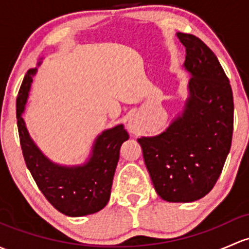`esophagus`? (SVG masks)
<instances>
[{
	"mask_svg": "<svg viewBox=\"0 0 249 249\" xmlns=\"http://www.w3.org/2000/svg\"><path fill=\"white\" fill-rule=\"evenodd\" d=\"M127 129L130 130V132H133V133L138 131V123L135 118H131V119H130L129 124H127Z\"/></svg>",
	"mask_w": 249,
	"mask_h": 249,
	"instance_id": "obj_1",
	"label": "esophagus"
}]
</instances>
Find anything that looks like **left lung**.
<instances>
[{
  "mask_svg": "<svg viewBox=\"0 0 249 249\" xmlns=\"http://www.w3.org/2000/svg\"><path fill=\"white\" fill-rule=\"evenodd\" d=\"M177 36L186 48L190 96L166 131L137 141L160 197L190 203L208 195L221 175L231 146L234 100L213 52L196 36Z\"/></svg>",
  "mask_w": 249,
  "mask_h": 249,
  "instance_id": "left-lung-1",
  "label": "left lung"
}]
</instances>
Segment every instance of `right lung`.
<instances>
[{"mask_svg":"<svg viewBox=\"0 0 249 249\" xmlns=\"http://www.w3.org/2000/svg\"><path fill=\"white\" fill-rule=\"evenodd\" d=\"M36 72V68L28 70L17 99L18 130L26 166L41 193L59 213L70 217L98 213L108 203L120 146L129 135L122 124L105 130L95 140L90 159L81 166H59L50 161L31 140L21 117Z\"/></svg>","mask_w":249,"mask_h":249,"instance_id":"obj_1","label":"right lung"}]
</instances>
